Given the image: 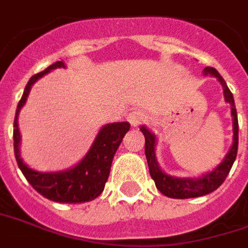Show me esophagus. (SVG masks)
I'll use <instances>...</instances> for the list:
<instances>
[{"label":"esophagus","instance_id":"obj_1","mask_svg":"<svg viewBox=\"0 0 248 248\" xmlns=\"http://www.w3.org/2000/svg\"><path fill=\"white\" fill-rule=\"evenodd\" d=\"M128 121L131 123L132 127H138L139 124L147 121V114H144L140 110H134L132 113L128 114Z\"/></svg>","mask_w":248,"mask_h":248}]
</instances>
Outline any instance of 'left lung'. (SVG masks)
<instances>
[{
	"mask_svg": "<svg viewBox=\"0 0 248 248\" xmlns=\"http://www.w3.org/2000/svg\"><path fill=\"white\" fill-rule=\"evenodd\" d=\"M204 75H211L217 78L224 90L225 101L231 105L232 127H233V138H232V146L230 151L227 153L223 162L218 165L215 170L204 174L200 178H177L173 175L166 174L158 165V160L155 156V146H156V138L153 132H150L146 127H140V131L146 138L144 143V153H146L147 163L150 169V175L155 181V186L162 194H165L170 199H193V197H201L209 193L215 192L218 186L221 185L227 178V175L231 170L233 162L236 159L238 154V141H239V124L238 113L235 108V101L231 90L228 89L223 77L218 74V71L213 67H205Z\"/></svg>",
	"mask_w": 248,
	"mask_h": 248,
	"instance_id": "left-lung-1",
	"label": "left lung"
}]
</instances>
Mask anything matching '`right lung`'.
<instances>
[{
	"instance_id": "add662e5",
	"label": "right lung",
	"mask_w": 248,
	"mask_h": 248,
	"mask_svg": "<svg viewBox=\"0 0 248 248\" xmlns=\"http://www.w3.org/2000/svg\"><path fill=\"white\" fill-rule=\"evenodd\" d=\"M66 67L63 62H55L47 69L37 73L31 78L24 89L23 97L18 102L13 124V141H15V156L17 165L23 171L24 177L30 182L36 192L40 193L43 197L55 201V202H66V204H79L97 199L104 190L108 177L110 173L112 160L117 148L123 141V138L129 131V123H112L107 124L100 129L95 140L90 147L85 158L77 163L74 167L67 169L64 171L56 173H42L36 171L30 166H27L20 156V131H18V113L27 102V97L30 94L31 88L39 78L49 73L51 70Z\"/></svg>"
}]
</instances>
